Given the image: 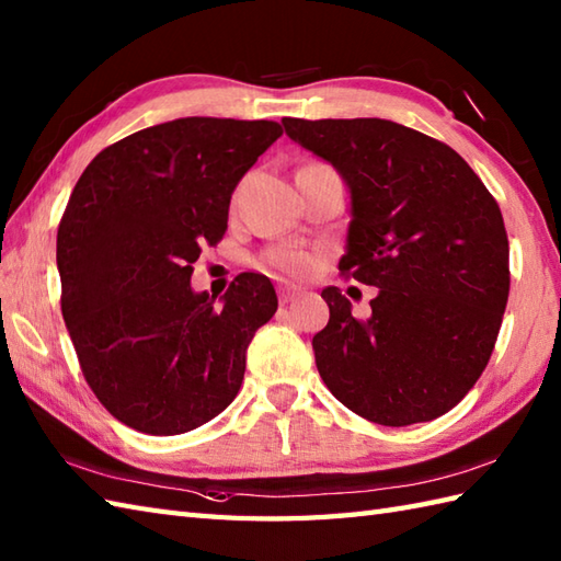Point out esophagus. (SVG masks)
Masks as SVG:
<instances>
[{
  "instance_id": "obj_1",
  "label": "esophagus",
  "mask_w": 561,
  "mask_h": 561,
  "mask_svg": "<svg viewBox=\"0 0 561 561\" xmlns=\"http://www.w3.org/2000/svg\"><path fill=\"white\" fill-rule=\"evenodd\" d=\"M277 294H279V301H282V304H291L294 299H299L301 289H296V287H289V284H284V287L277 289Z\"/></svg>"
}]
</instances>
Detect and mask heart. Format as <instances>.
Wrapping results in <instances>:
<instances>
[{
	"label": "heart",
	"mask_w": 561,
	"mask_h": 561,
	"mask_svg": "<svg viewBox=\"0 0 561 561\" xmlns=\"http://www.w3.org/2000/svg\"><path fill=\"white\" fill-rule=\"evenodd\" d=\"M265 262L274 272L287 274V277H301V274H306L308 267H311V260L301 253H296V250H289V248L270 250V253L265 255Z\"/></svg>",
	"instance_id": "b5f03b06"
}]
</instances>
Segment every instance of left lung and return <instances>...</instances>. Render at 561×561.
<instances>
[{
    "label": "left lung",
    "mask_w": 561,
    "mask_h": 561,
    "mask_svg": "<svg viewBox=\"0 0 561 561\" xmlns=\"http://www.w3.org/2000/svg\"><path fill=\"white\" fill-rule=\"evenodd\" d=\"M287 137L335 169L352 221L340 272L376 287L356 318L323 289L328 325L313 337L332 396L368 422H432L478 383L508 301L502 211L460 153L380 117L299 121Z\"/></svg>",
    "instance_id": "8db88e82"
}]
</instances>
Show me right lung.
<instances>
[{"label":"right lung","mask_w":561,"mask_h":561,"mask_svg":"<svg viewBox=\"0 0 561 561\" xmlns=\"http://www.w3.org/2000/svg\"><path fill=\"white\" fill-rule=\"evenodd\" d=\"M282 137L272 121L178 117L115 141L71 190L57 229L62 316L81 371L115 420L185 434L238 396L245 352L277 311L265 274L193 291L238 181Z\"/></svg>","instance_id":"right-lung-1"}]
</instances>
